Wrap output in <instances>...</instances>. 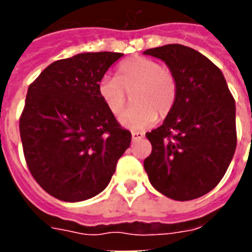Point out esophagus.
<instances>
[{
  "label": "esophagus",
  "mask_w": 252,
  "mask_h": 252,
  "mask_svg": "<svg viewBox=\"0 0 252 252\" xmlns=\"http://www.w3.org/2000/svg\"><path fill=\"white\" fill-rule=\"evenodd\" d=\"M145 134L142 133V132H132V141H138V140H141L144 138Z\"/></svg>",
  "instance_id": "1"
}]
</instances>
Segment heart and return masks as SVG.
I'll return each mask as SVG.
<instances>
[{
  "label": "heart",
  "mask_w": 252,
  "mask_h": 252,
  "mask_svg": "<svg viewBox=\"0 0 252 252\" xmlns=\"http://www.w3.org/2000/svg\"><path fill=\"white\" fill-rule=\"evenodd\" d=\"M136 90L133 107L120 116V124L132 130H142L165 118L176 99V81L170 70L157 61L136 56L123 61L118 77L104 76L98 84L99 96L111 114H122L126 103V91Z\"/></svg>",
  "instance_id": "1"
}]
</instances>
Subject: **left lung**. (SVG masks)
Segmentation results:
<instances>
[{
    "label": "left lung",
    "mask_w": 252,
    "mask_h": 252,
    "mask_svg": "<svg viewBox=\"0 0 252 252\" xmlns=\"http://www.w3.org/2000/svg\"><path fill=\"white\" fill-rule=\"evenodd\" d=\"M144 55L165 61L176 81V99L163 124L146 133L144 161L158 192L187 201L220 183L237 146L235 102L222 72L195 49L167 44Z\"/></svg>",
    "instance_id": "1"
}]
</instances>
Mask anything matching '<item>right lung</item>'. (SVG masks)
<instances>
[{
  "mask_svg": "<svg viewBox=\"0 0 252 252\" xmlns=\"http://www.w3.org/2000/svg\"><path fill=\"white\" fill-rule=\"evenodd\" d=\"M118 52H85L48 65L30 85L19 120L26 162L39 186L63 201L91 199L108 186L130 145L99 96Z\"/></svg>",
  "mask_w": 252,
  "mask_h": 252,
  "instance_id": "1",
  "label": "right lung"
}]
</instances>
